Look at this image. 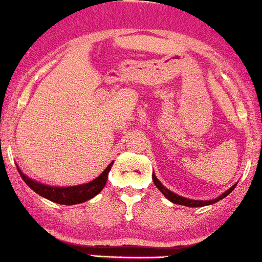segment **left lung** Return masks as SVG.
I'll use <instances>...</instances> for the list:
<instances>
[{
	"instance_id": "obj_1",
	"label": "left lung",
	"mask_w": 262,
	"mask_h": 262,
	"mask_svg": "<svg viewBox=\"0 0 262 262\" xmlns=\"http://www.w3.org/2000/svg\"><path fill=\"white\" fill-rule=\"evenodd\" d=\"M152 180H154V183H155L156 187H158V189H160V192H162L163 195L168 199L169 201L175 203V204L185 205V207H205V205H211V204H213V203H217L219 200H221V199H224L225 196L229 195V193H231V192L236 188V185H237V184L232 185L231 188L228 189V191H225L223 195L219 196L217 199H213V200H192V199H187V198H183V196L176 195V193H173V192H171L169 189L165 188L164 185L159 182L158 178L155 176V173H152Z\"/></svg>"
}]
</instances>
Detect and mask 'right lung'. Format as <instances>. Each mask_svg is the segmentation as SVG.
Listing matches in <instances>:
<instances>
[{
  "label": "right lung",
  "mask_w": 262,
  "mask_h": 262,
  "mask_svg": "<svg viewBox=\"0 0 262 262\" xmlns=\"http://www.w3.org/2000/svg\"><path fill=\"white\" fill-rule=\"evenodd\" d=\"M111 165H113V163L108 164V167L95 180H93V182L80 185H73V187H53V185L42 184V183L35 182L33 179L28 178L18 167H17V169H18L21 178L24 179V182L35 193H38L42 198L48 199V200L54 201L57 204L74 205L90 200V199H93L94 196H97L103 189V187L106 185L108 172L111 169Z\"/></svg>",
  "instance_id": "right-lung-1"
}]
</instances>
